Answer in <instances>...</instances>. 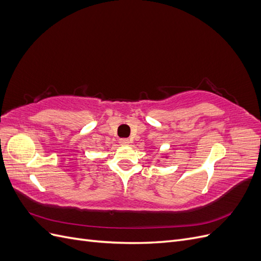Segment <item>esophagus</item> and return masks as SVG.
Returning a JSON list of instances; mask_svg holds the SVG:
<instances>
[{"mask_svg": "<svg viewBox=\"0 0 261 261\" xmlns=\"http://www.w3.org/2000/svg\"><path fill=\"white\" fill-rule=\"evenodd\" d=\"M118 143H120L122 146H127V145H129V140L127 138H121Z\"/></svg>", "mask_w": 261, "mask_h": 261, "instance_id": "obj_1", "label": "esophagus"}]
</instances>
